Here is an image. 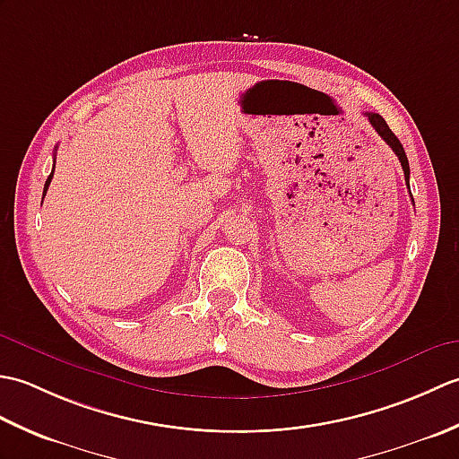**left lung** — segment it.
<instances>
[{
    "label": "left lung",
    "mask_w": 459,
    "mask_h": 459,
    "mask_svg": "<svg viewBox=\"0 0 459 459\" xmlns=\"http://www.w3.org/2000/svg\"><path fill=\"white\" fill-rule=\"evenodd\" d=\"M365 116L368 118V122H370V126H373L375 128V132L380 135V138H383L388 145H391V150L398 155V161H401V165H403V171H404V181H406V185H408V189H411V168H408V158H406V153H404V148H403V143H401V140L396 138V135L393 134V130L388 128V124L385 122V118L380 114H375V112H365Z\"/></svg>",
    "instance_id": "left-lung-1"
}]
</instances>
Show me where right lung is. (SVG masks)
I'll return each instance as SVG.
<instances>
[{"label":"right lung","instance_id":"right-lung-1","mask_svg":"<svg viewBox=\"0 0 459 459\" xmlns=\"http://www.w3.org/2000/svg\"><path fill=\"white\" fill-rule=\"evenodd\" d=\"M51 179H53V171H51V175H48V178H47V181H45V189H43V197H45V193H47V189H48V185H51Z\"/></svg>","mask_w":459,"mask_h":459}]
</instances>
